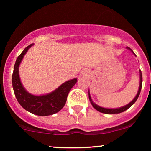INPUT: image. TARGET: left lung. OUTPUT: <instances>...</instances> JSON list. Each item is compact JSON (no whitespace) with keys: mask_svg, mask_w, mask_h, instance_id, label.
Returning <instances> with one entry per match:
<instances>
[{"mask_svg":"<svg viewBox=\"0 0 151 151\" xmlns=\"http://www.w3.org/2000/svg\"><path fill=\"white\" fill-rule=\"evenodd\" d=\"M126 48L128 49V50H130L132 52L134 53V52L132 51V50H131L129 47H126ZM139 78H140V82H139V90H138V92H137V94L136 95V96L134 97V99L133 100H132V101H131L130 103H129L128 104H126V106H122V107H120V108H116V109H109V108H104V107H101V106H99V105L96 104L95 103L93 102L92 99H91V95H90V92L88 91V96H89V99H90V101H91V104L93 105V106L94 108H95L96 110H98L99 112H101V113H105V114H118V113H121V112H124V111H126V109H129L130 106H132V105L135 103V101H137V99H138V97H139V93H140V91H141V88H142V72L141 71H139Z\"/></svg>","mask_w":151,"mask_h":151,"instance_id":"8db88e82","label":"left lung"}]
</instances>
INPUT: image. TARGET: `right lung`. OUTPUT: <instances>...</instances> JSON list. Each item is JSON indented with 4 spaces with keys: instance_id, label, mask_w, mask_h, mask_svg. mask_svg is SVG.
I'll use <instances>...</instances> for the list:
<instances>
[{
    "instance_id": "1",
    "label": "right lung",
    "mask_w": 151,
    "mask_h": 151,
    "mask_svg": "<svg viewBox=\"0 0 151 151\" xmlns=\"http://www.w3.org/2000/svg\"><path fill=\"white\" fill-rule=\"evenodd\" d=\"M33 45V44H31L25 47L15 62L12 74V86L14 92L19 104L25 110L39 116L51 115L57 113L64 106L68 93L72 87L77 83V79L74 78L65 82L57 89L46 95L35 96L29 93L21 83L19 76V66L25 53Z\"/></svg>"
}]
</instances>
